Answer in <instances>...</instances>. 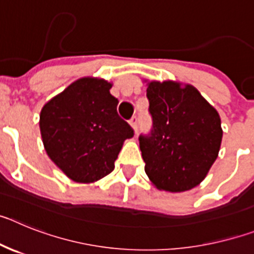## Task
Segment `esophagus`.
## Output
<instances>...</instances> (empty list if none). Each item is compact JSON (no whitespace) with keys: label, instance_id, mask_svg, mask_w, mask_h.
Returning a JSON list of instances; mask_svg holds the SVG:
<instances>
[{"label":"esophagus","instance_id":"esophagus-1","mask_svg":"<svg viewBox=\"0 0 254 254\" xmlns=\"http://www.w3.org/2000/svg\"><path fill=\"white\" fill-rule=\"evenodd\" d=\"M129 125L133 128L134 133H137V117H132L131 120H129Z\"/></svg>","mask_w":254,"mask_h":254}]
</instances>
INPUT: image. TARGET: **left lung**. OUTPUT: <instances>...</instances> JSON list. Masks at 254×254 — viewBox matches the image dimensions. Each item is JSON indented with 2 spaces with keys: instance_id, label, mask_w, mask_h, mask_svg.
<instances>
[{
  "instance_id": "1",
  "label": "left lung",
  "mask_w": 254,
  "mask_h": 254,
  "mask_svg": "<svg viewBox=\"0 0 254 254\" xmlns=\"http://www.w3.org/2000/svg\"><path fill=\"white\" fill-rule=\"evenodd\" d=\"M146 91L152 127L138 137L145 172L160 190H192L205 179L219 154V113L192 85L151 81Z\"/></svg>"
}]
</instances>
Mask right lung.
<instances>
[{"instance_id": "right-lung-1", "label": "right lung", "mask_w": 254, "mask_h": 254, "mask_svg": "<svg viewBox=\"0 0 254 254\" xmlns=\"http://www.w3.org/2000/svg\"><path fill=\"white\" fill-rule=\"evenodd\" d=\"M111 82L82 77L52 98L40 112V133L51 160L75 182L93 183L114 169L133 129L117 113Z\"/></svg>"}]
</instances>
